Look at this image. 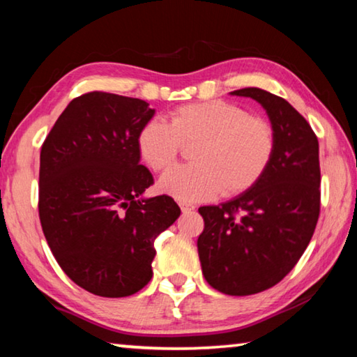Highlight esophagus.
<instances>
[{
	"label": "esophagus",
	"mask_w": 357,
	"mask_h": 357,
	"mask_svg": "<svg viewBox=\"0 0 357 357\" xmlns=\"http://www.w3.org/2000/svg\"><path fill=\"white\" fill-rule=\"evenodd\" d=\"M179 208H181V211H183L184 214H187V213H192V211L195 209V206H193L192 203H184V202H181V203H179Z\"/></svg>",
	"instance_id": "esophagus-1"
}]
</instances>
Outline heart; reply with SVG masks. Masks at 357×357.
<instances>
[{"label": "heart", "mask_w": 357, "mask_h": 357, "mask_svg": "<svg viewBox=\"0 0 357 357\" xmlns=\"http://www.w3.org/2000/svg\"><path fill=\"white\" fill-rule=\"evenodd\" d=\"M183 143H197L193 164L172 168L159 187L176 200L197 202L250 189L271 164L275 134L269 121L225 100L183 105L172 113L170 124L151 119L138 134L143 160L155 172L176 162Z\"/></svg>", "instance_id": "heart-1"}]
</instances>
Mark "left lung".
Instances as JSON below:
<instances>
[{"label": "left lung", "instance_id": "8db88e82", "mask_svg": "<svg viewBox=\"0 0 357 357\" xmlns=\"http://www.w3.org/2000/svg\"><path fill=\"white\" fill-rule=\"evenodd\" d=\"M231 96L257 100L275 134L269 167L250 189L198 213L202 271L217 291L249 296L279 283L309 245L319 215L318 138L302 114L279 96L243 88Z\"/></svg>", "mask_w": 357, "mask_h": 357}]
</instances>
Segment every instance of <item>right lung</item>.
I'll use <instances>...</instances> for the list:
<instances>
[{"mask_svg":"<svg viewBox=\"0 0 357 357\" xmlns=\"http://www.w3.org/2000/svg\"><path fill=\"white\" fill-rule=\"evenodd\" d=\"M154 113L142 99L83 94L40 149L39 219L48 247L72 282L102 298L146 285L154 239L181 214L172 197H143L154 181L140 165L138 134Z\"/></svg>","mask_w":357,"mask_h":357,"instance_id":"add662e5","label":"right lung"}]
</instances>
